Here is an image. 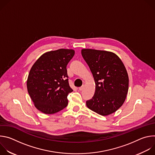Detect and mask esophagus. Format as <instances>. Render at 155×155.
<instances>
[{"instance_id": "34e87169", "label": "esophagus", "mask_w": 155, "mask_h": 155, "mask_svg": "<svg viewBox=\"0 0 155 155\" xmlns=\"http://www.w3.org/2000/svg\"><path fill=\"white\" fill-rule=\"evenodd\" d=\"M84 85H83V86H81V87H80L78 89H79V90L80 91H82V90H84Z\"/></svg>"}]
</instances>
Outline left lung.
<instances>
[{
    "label": "left lung",
    "instance_id": "obj_1",
    "mask_svg": "<svg viewBox=\"0 0 155 155\" xmlns=\"http://www.w3.org/2000/svg\"><path fill=\"white\" fill-rule=\"evenodd\" d=\"M81 55L93 74L96 90L86 106L102 116L115 112L123 104L129 88L125 66L115 53L93 49L81 50Z\"/></svg>",
    "mask_w": 155,
    "mask_h": 155
}]
</instances>
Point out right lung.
Wrapping results in <instances>:
<instances>
[{
  "mask_svg": "<svg viewBox=\"0 0 155 155\" xmlns=\"http://www.w3.org/2000/svg\"><path fill=\"white\" fill-rule=\"evenodd\" d=\"M74 54L72 49L48 51L31 68L28 91L35 107L43 114L57 113L68 105V96L73 90L69 84L66 67Z\"/></svg>",
  "mask_w": 155,
  "mask_h": 155,
  "instance_id": "obj_1",
  "label": "right lung"
}]
</instances>
